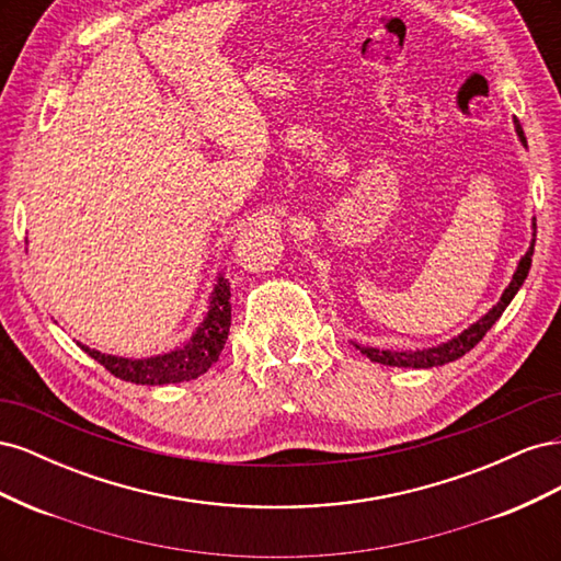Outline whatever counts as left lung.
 <instances>
[{
  "label": "left lung",
  "instance_id": "left-lung-1",
  "mask_svg": "<svg viewBox=\"0 0 561 561\" xmlns=\"http://www.w3.org/2000/svg\"><path fill=\"white\" fill-rule=\"evenodd\" d=\"M517 135L522 145L526 147V138H524V130L517 124ZM534 245H536V219H534V239L529 250H526L524 257L517 264V271L513 274L511 285L505 287L499 304L494 309H489V313H484L478 322H472L468 330H463L458 336L449 339V342L433 346V348H416V351H381V348H371V346H363V344H355L363 355L371 363H381L388 367H414V369H428V367H437V365H447L461 358L470 348L478 346L482 342V336L491 330V325L503 316V311L507 309V304L513 301V297L517 295V290L522 287V283L529 276V268H531V257H534Z\"/></svg>",
  "mask_w": 561,
  "mask_h": 561
}]
</instances>
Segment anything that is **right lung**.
I'll use <instances>...</instances> for the list:
<instances>
[{
	"label": "right lung",
	"mask_w": 561,
	"mask_h": 561,
	"mask_svg": "<svg viewBox=\"0 0 561 561\" xmlns=\"http://www.w3.org/2000/svg\"><path fill=\"white\" fill-rule=\"evenodd\" d=\"M229 283L225 276H217L215 290L210 295V307L206 318H203L196 332L186 344L175 351H168L161 355H151V358H122V355L100 353L95 348L81 346L83 353H89L93 360H98L114 377L142 383V386H163V383H180L192 381L208 371L222 353L229 328H231V301H229Z\"/></svg>",
	"instance_id": "right-lung-1"
}]
</instances>
